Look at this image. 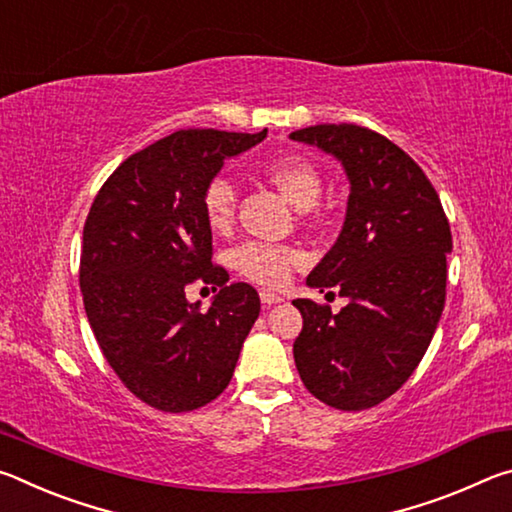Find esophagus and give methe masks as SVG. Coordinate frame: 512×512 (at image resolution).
<instances>
[{
	"label": "esophagus",
	"instance_id": "1",
	"mask_svg": "<svg viewBox=\"0 0 512 512\" xmlns=\"http://www.w3.org/2000/svg\"><path fill=\"white\" fill-rule=\"evenodd\" d=\"M259 298H262L264 307H271V305H277V302H282V296H277V293H273V291H262L259 293Z\"/></svg>",
	"mask_w": 512,
	"mask_h": 512
}]
</instances>
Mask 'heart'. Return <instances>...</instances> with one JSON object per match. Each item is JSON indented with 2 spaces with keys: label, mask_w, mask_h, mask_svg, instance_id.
Returning <instances> with one entry per match:
<instances>
[{
  "label": "heart",
  "mask_w": 512,
  "mask_h": 512,
  "mask_svg": "<svg viewBox=\"0 0 512 512\" xmlns=\"http://www.w3.org/2000/svg\"><path fill=\"white\" fill-rule=\"evenodd\" d=\"M264 176L284 194L298 210L314 205L323 189L318 167L302 155H282L264 164ZM205 223L214 232H228L237 216V189L230 180L212 178L205 185L203 196ZM302 262V253L291 246L266 244V241H246L230 253V264L262 287H282L289 282L293 268Z\"/></svg>",
  "instance_id": "b5f03b06"
}]
</instances>
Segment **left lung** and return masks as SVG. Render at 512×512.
I'll return each mask as SVG.
<instances>
[{
	"label": "left lung",
	"instance_id": "1",
	"mask_svg": "<svg viewBox=\"0 0 512 512\" xmlns=\"http://www.w3.org/2000/svg\"><path fill=\"white\" fill-rule=\"evenodd\" d=\"M339 158L350 178L339 239L307 284L348 298L339 314L293 300L302 332L293 359L307 391L332 409L363 411L418 368L445 307L452 232L436 189L409 153L357 124L291 133ZM334 293V291H329Z\"/></svg>",
	"mask_w": 512,
	"mask_h": 512
}]
</instances>
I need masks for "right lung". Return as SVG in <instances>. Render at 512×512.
<instances>
[{
    "instance_id": "obj_1",
    "label": "right lung",
    "mask_w": 512,
    "mask_h": 512,
    "mask_svg": "<svg viewBox=\"0 0 512 512\" xmlns=\"http://www.w3.org/2000/svg\"><path fill=\"white\" fill-rule=\"evenodd\" d=\"M266 137L189 128L133 153L110 173L83 228L79 282L103 357L144 404L201 409L230 384L259 316L246 282L212 264L201 196L223 160ZM192 281L220 289L211 309L187 303Z\"/></svg>"
}]
</instances>
